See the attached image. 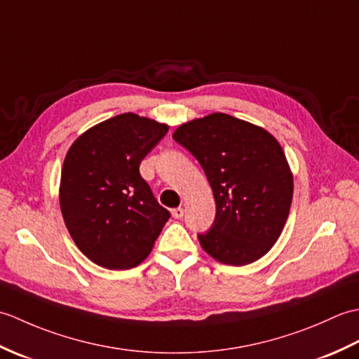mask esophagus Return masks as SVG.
<instances>
[{
    "mask_svg": "<svg viewBox=\"0 0 359 359\" xmlns=\"http://www.w3.org/2000/svg\"><path fill=\"white\" fill-rule=\"evenodd\" d=\"M184 212H185V210L182 208V207L171 210V215H172V217H174V219H182V217H184Z\"/></svg>",
    "mask_w": 359,
    "mask_h": 359,
    "instance_id": "obj_1",
    "label": "esophagus"
}]
</instances>
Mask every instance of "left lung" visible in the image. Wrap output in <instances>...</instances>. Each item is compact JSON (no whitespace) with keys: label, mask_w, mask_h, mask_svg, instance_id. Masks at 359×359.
<instances>
[{"label":"left lung","mask_w":359,"mask_h":359,"mask_svg":"<svg viewBox=\"0 0 359 359\" xmlns=\"http://www.w3.org/2000/svg\"><path fill=\"white\" fill-rule=\"evenodd\" d=\"M172 139L197 158L216 201L210 231L197 234L217 262L247 265L269 253L293 199V174L264 128L215 112L180 125Z\"/></svg>","instance_id":"left-lung-1"}]
</instances>
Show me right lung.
Masks as SVG:
<instances>
[{"label":"right lung","mask_w":359,"mask_h":359,"mask_svg":"<svg viewBox=\"0 0 359 359\" xmlns=\"http://www.w3.org/2000/svg\"><path fill=\"white\" fill-rule=\"evenodd\" d=\"M168 129L126 112L89 128L67 151L60 208L75 245L94 264L109 270L139 265L170 219L139 171Z\"/></svg>","instance_id":"obj_1"}]
</instances>
